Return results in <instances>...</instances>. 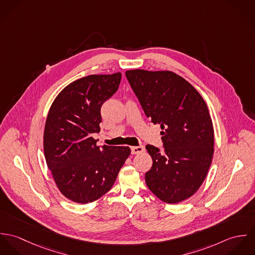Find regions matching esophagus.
<instances>
[{
  "label": "esophagus",
  "mask_w": 255,
  "mask_h": 255,
  "mask_svg": "<svg viewBox=\"0 0 255 255\" xmlns=\"http://www.w3.org/2000/svg\"><path fill=\"white\" fill-rule=\"evenodd\" d=\"M130 150H131L132 154H138V153H141L144 151V147L141 145L132 146V147H130Z\"/></svg>",
  "instance_id": "34e87169"
}]
</instances>
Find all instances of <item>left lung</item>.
I'll list each match as a JSON object with an SVG mask.
<instances>
[{
    "mask_svg": "<svg viewBox=\"0 0 255 255\" xmlns=\"http://www.w3.org/2000/svg\"><path fill=\"white\" fill-rule=\"evenodd\" d=\"M126 76L147 118L163 129V152L146 145L153 160L146 184L162 201L181 202L200 187L212 162L214 129L206 103L175 73L132 70Z\"/></svg>",
    "mask_w": 255,
    "mask_h": 255,
    "instance_id": "8db88e82",
    "label": "left lung"
}]
</instances>
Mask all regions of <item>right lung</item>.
Wrapping results in <instances>:
<instances>
[{
  "label": "right lung",
  "instance_id": "add662e5",
  "mask_svg": "<svg viewBox=\"0 0 255 255\" xmlns=\"http://www.w3.org/2000/svg\"><path fill=\"white\" fill-rule=\"evenodd\" d=\"M122 73L92 74L69 84L53 102L44 130V154L60 191L85 204L108 192L129 147L97 146L101 106L118 90Z\"/></svg>",
  "mask_w": 255,
  "mask_h": 255
}]
</instances>
